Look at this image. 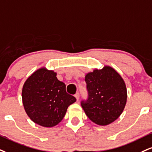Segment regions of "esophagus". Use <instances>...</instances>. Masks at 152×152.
<instances>
[{
  "label": "esophagus",
  "instance_id": "34e87169",
  "mask_svg": "<svg viewBox=\"0 0 152 152\" xmlns=\"http://www.w3.org/2000/svg\"><path fill=\"white\" fill-rule=\"evenodd\" d=\"M75 98H76V100H77V101L79 100V93L77 92L76 94H75Z\"/></svg>",
  "mask_w": 152,
  "mask_h": 152
}]
</instances>
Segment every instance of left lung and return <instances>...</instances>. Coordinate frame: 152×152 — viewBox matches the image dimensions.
<instances>
[{
	"instance_id": "8db88e82",
	"label": "left lung",
	"mask_w": 152,
	"mask_h": 152,
	"mask_svg": "<svg viewBox=\"0 0 152 152\" xmlns=\"http://www.w3.org/2000/svg\"><path fill=\"white\" fill-rule=\"evenodd\" d=\"M88 98L81 101L86 115L98 125H107L123 112L127 103L124 80L112 67L105 66L85 76Z\"/></svg>"
}]
</instances>
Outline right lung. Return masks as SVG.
I'll use <instances>...</instances> for the list:
<instances>
[{
  "label": "right lung",
  "instance_id": "add662e5",
  "mask_svg": "<svg viewBox=\"0 0 152 152\" xmlns=\"http://www.w3.org/2000/svg\"><path fill=\"white\" fill-rule=\"evenodd\" d=\"M24 108L34 123L52 127L61 121L76 98L66 91L56 73L45 67L34 71L25 81L22 91Z\"/></svg>",
  "mask_w": 152,
  "mask_h": 152
}]
</instances>
